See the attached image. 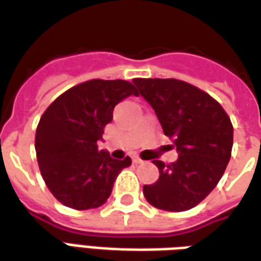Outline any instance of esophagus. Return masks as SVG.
<instances>
[{"label": "esophagus", "instance_id": "34e87169", "mask_svg": "<svg viewBox=\"0 0 261 261\" xmlns=\"http://www.w3.org/2000/svg\"><path fill=\"white\" fill-rule=\"evenodd\" d=\"M132 162H134L135 164L143 163V160H142V159H140V157H138V156H134V157H132Z\"/></svg>", "mask_w": 261, "mask_h": 261}]
</instances>
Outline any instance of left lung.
Wrapping results in <instances>:
<instances>
[{"mask_svg": "<svg viewBox=\"0 0 261 261\" xmlns=\"http://www.w3.org/2000/svg\"><path fill=\"white\" fill-rule=\"evenodd\" d=\"M156 112L178 159L154 160L159 180L143 187L147 202L159 210L181 212L198 205L225 173L233 146V126L221 104L195 86L175 79H134Z\"/></svg>", "mask_w": 261, "mask_h": 261, "instance_id": "8db88e82", "label": "left lung"}]
</instances>
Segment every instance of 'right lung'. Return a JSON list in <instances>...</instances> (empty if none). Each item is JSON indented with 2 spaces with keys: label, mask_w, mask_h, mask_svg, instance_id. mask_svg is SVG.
<instances>
[{
  "label": "right lung",
  "mask_w": 261,
  "mask_h": 261,
  "mask_svg": "<svg viewBox=\"0 0 261 261\" xmlns=\"http://www.w3.org/2000/svg\"><path fill=\"white\" fill-rule=\"evenodd\" d=\"M138 95L125 80H90L57 97L39 121L35 149L40 174L57 201L73 210L107 202L116 177L132 164L98 150L104 127L122 99Z\"/></svg>",
  "instance_id": "right-lung-1"
}]
</instances>
